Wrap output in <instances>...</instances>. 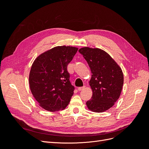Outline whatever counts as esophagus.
Returning a JSON list of instances; mask_svg holds the SVG:
<instances>
[{
  "label": "esophagus",
  "instance_id": "1",
  "mask_svg": "<svg viewBox=\"0 0 149 149\" xmlns=\"http://www.w3.org/2000/svg\"><path fill=\"white\" fill-rule=\"evenodd\" d=\"M84 88H85V86H83V87H79L78 88V91H81V90H83Z\"/></svg>",
  "mask_w": 149,
  "mask_h": 149
}]
</instances>
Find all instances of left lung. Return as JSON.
Instances as JSON below:
<instances>
[{
	"mask_svg": "<svg viewBox=\"0 0 149 149\" xmlns=\"http://www.w3.org/2000/svg\"><path fill=\"white\" fill-rule=\"evenodd\" d=\"M91 69L89 85L93 90L91 100L86 102L89 110L106 111L118 101L123 89V71L109 54L100 48L84 47L78 51Z\"/></svg>",
	"mask_w": 149,
	"mask_h": 149,
	"instance_id": "left-lung-1",
	"label": "left lung"
}]
</instances>
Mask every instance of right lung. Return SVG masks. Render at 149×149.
<instances>
[{
	"label": "right lung",
	"instance_id": "right-lung-1",
	"mask_svg": "<svg viewBox=\"0 0 149 149\" xmlns=\"http://www.w3.org/2000/svg\"><path fill=\"white\" fill-rule=\"evenodd\" d=\"M73 47H54L38 56L29 75L31 92L44 109L63 110L68 104L74 87L70 81L67 66L78 51Z\"/></svg>",
	"mask_w": 149,
	"mask_h": 149
}]
</instances>
